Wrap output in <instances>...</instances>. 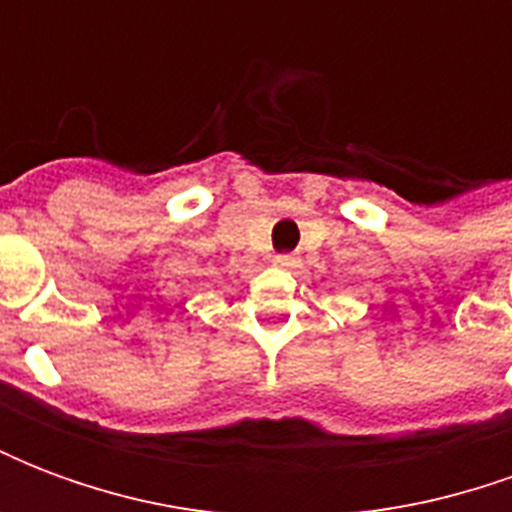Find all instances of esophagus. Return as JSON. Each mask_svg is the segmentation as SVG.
I'll return each instance as SVG.
<instances>
[{
    "mask_svg": "<svg viewBox=\"0 0 512 512\" xmlns=\"http://www.w3.org/2000/svg\"><path fill=\"white\" fill-rule=\"evenodd\" d=\"M274 263L282 268H293L296 263H299V257L296 255H274Z\"/></svg>",
    "mask_w": 512,
    "mask_h": 512,
    "instance_id": "1",
    "label": "esophagus"
}]
</instances>
